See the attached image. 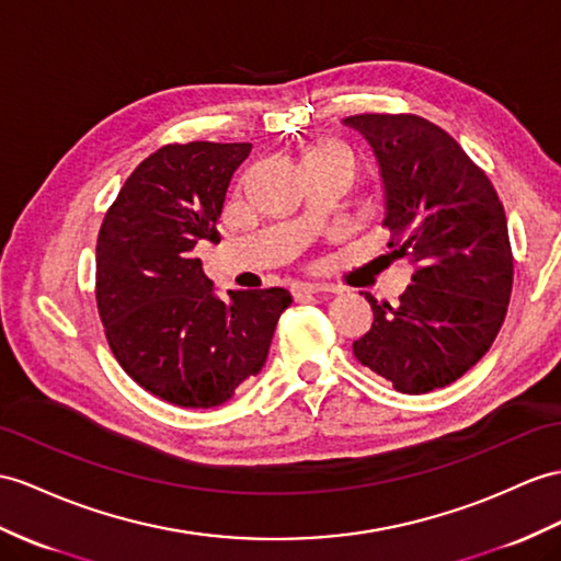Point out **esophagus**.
I'll return each instance as SVG.
<instances>
[{
    "label": "esophagus",
    "instance_id": "esophagus-1",
    "mask_svg": "<svg viewBox=\"0 0 561 561\" xmlns=\"http://www.w3.org/2000/svg\"><path fill=\"white\" fill-rule=\"evenodd\" d=\"M319 293H333V290L328 288V285H319V283H302V285H295V288H293L295 299H305V297L319 295Z\"/></svg>",
    "mask_w": 561,
    "mask_h": 561
}]
</instances>
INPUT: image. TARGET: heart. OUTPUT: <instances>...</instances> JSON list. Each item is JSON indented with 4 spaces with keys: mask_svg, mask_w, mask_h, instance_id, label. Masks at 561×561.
Instances as JSON below:
<instances>
[{
    "mask_svg": "<svg viewBox=\"0 0 561 561\" xmlns=\"http://www.w3.org/2000/svg\"><path fill=\"white\" fill-rule=\"evenodd\" d=\"M317 152H333V154H340V157H345L350 163H352V154H350V149L347 147H343V145H323V147H319Z\"/></svg>",
    "mask_w": 561,
    "mask_h": 561,
    "instance_id": "heart-1",
    "label": "heart"
}]
</instances>
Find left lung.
I'll return each instance as SVG.
<instances>
[{"label":"left lung","instance_id":"1","mask_svg":"<svg viewBox=\"0 0 561 561\" xmlns=\"http://www.w3.org/2000/svg\"><path fill=\"white\" fill-rule=\"evenodd\" d=\"M371 147L383 185V226L412 266L400 305L366 295L374 325L354 357L394 390L455 383L493 345L512 295L507 218L495 187L455 138L414 114L343 121Z\"/></svg>","mask_w":561,"mask_h":561}]
</instances>
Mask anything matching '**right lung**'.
Masks as SVG:
<instances>
[{
	"instance_id": "add662e5",
	"label": "right lung",
	"mask_w": 561,
	"mask_h": 561,
	"mask_svg": "<svg viewBox=\"0 0 561 561\" xmlns=\"http://www.w3.org/2000/svg\"><path fill=\"white\" fill-rule=\"evenodd\" d=\"M250 142L167 145L121 187L98 238V309L108 347L163 402L211 409L266 364L285 288L228 290L195 248L221 240L226 193Z\"/></svg>"
}]
</instances>
